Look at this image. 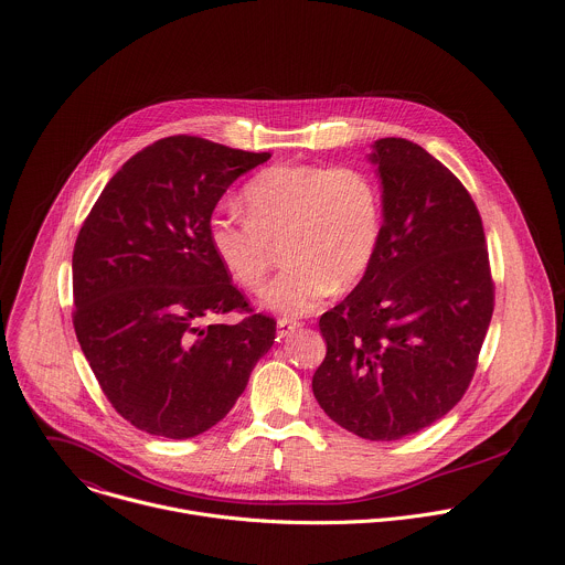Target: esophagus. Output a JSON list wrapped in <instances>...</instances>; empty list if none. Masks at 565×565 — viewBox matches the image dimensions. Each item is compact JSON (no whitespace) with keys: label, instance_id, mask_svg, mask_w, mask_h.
<instances>
[{"label":"esophagus","instance_id":"34e87169","mask_svg":"<svg viewBox=\"0 0 565 565\" xmlns=\"http://www.w3.org/2000/svg\"><path fill=\"white\" fill-rule=\"evenodd\" d=\"M297 328H301V323H299L297 319H288V317L277 319V334H279V337H288V334L295 332Z\"/></svg>","mask_w":565,"mask_h":565}]
</instances>
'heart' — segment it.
I'll return each mask as SVG.
<instances>
[{
	"instance_id": "heart-1",
	"label": "heart",
	"mask_w": 565,
	"mask_h": 565,
	"mask_svg": "<svg viewBox=\"0 0 565 565\" xmlns=\"http://www.w3.org/2000/svg\"><path fill=\"white\" fill-rule=\"evenodd\" d=\"M246 217L217 211L206 224L211 253L244 290L257 292L281 246L286 268L262 306L286 317L317 310L354 288L374 264L384 233L380 185L350 166L279 163L244 185Z\"/></svg>"
}]
</instances>
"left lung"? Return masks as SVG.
Segmentation results:
<instances>
[{"instance_id":"1","label":"left lung","mask_w":565,"mask_h":565,"mask_svg":"<svg viewBox=\"0 0 565 565\" xmlns=\"http://www.w3.org/2000/svg\"><path fill=\"white\" fill-rule=\"evenodd\" d=\"M367 159L382 179V244L356 288L319 319L326 359L312 393L348 433L397 441L439 422L468 391L494 286L463 183L402 137L377 139Z\"/></svg>"}]
</instances>
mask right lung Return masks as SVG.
Wrapping results in <instances>:
<instances>
[{
  "label": "right lung",
  "instance_id": "1",
  "mask_svg": "<svg viewBox=\"0 0 565 565\" xmlns=\"http://www.w3.org/2000/svg\"><path fill=\"white\" fill-rule=\"evenodd\" d=\"M270 152L174 135L132 154L106 183L73 250V326L86 361L135 428L191 439L220 424L275 341L211 253L206 224L228 185Z\"/></svg>",
  "mask_w": 565,
  "mask_h": 565
}]
</instances>
